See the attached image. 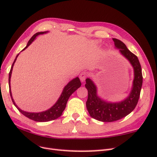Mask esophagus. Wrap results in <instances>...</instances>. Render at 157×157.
I'll return each instance as SVG.
<instances>
[{"label": "esophagus", "mask_w": 157, "mask_h": 157, "mask_svg": "<svg viewBox=\"0 0 157 157\" xmlns=\"http://www.w3.org/2000/svg\"><path fill=\"white\" fill-rule=\"evenodd\" d=\"M87 77V74L86 73V72L83 71V72H82L81 74H80V75H79V78H80V79H81V81L82 82H83L84 81H85L86 78Z\"/></svg>", "instance_id": "1"}]
</instances>
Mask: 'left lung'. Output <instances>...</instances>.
<instances>
[{"label":"left lung","instance_id":"8db88e82","mask_svg":"<svg viewBox=\"0 0 157 157\" xmlns=\"http://www.w3.org/2000/svg\"><path fill=\"white\" fill-rule=\"evenodd\" d=\"M115 47L125 58L134 70V79L128 97L119 102H109L98 95V89L91 79L87 78L86 87L88 91L87 109L91 117L102 122H113L126 117L134 110L138 103L143 84L141 66L138 58L121 40L113 38Z\"/></svg>","mask_w":157,"mask_h":157}]
</instances>
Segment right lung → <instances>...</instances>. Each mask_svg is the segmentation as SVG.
Masks as SVG:
<instances>
[{"label":"right lung","mask_w":157,"mask_h":157,"mask_svg":"<svg viewBox=\"0 0 157 157\" xmlns=\"http://www.w3.org/2000/svg\"><path fill=\"white\" fill-rule=\"evenodd\" d=\"M48 32H40V33H36L33 37H32L30 40L27 44V46L24 48V49L22 50H25L26 48L29 47L30 44H32L35 38L38 36V35L40 34H46L48 33ZM19 54L16 56V58L14 59V61L12 65L10 71L9 72V90H10V95L12 99V101H13L14 105L16 106V107L17 108L18 111L21 112V113L26 116V117L29 118L30 119H32L33 121H38V122H46V121H52L58 118L59 117L62 115L63 111L65 109V108L66 107V104L67 102L68 99L70 98L71 95L74 93L75 91L77 90L78 88L81 86L82 83L81 82H80L79 78L78 77H76L75 78L73 79L72 80L68 83L67 85L64 87L63 90L62 92L61 95L59 96V99H58V101L56 102L54 105L50 107V109H48L46 111H42V112H38V113H32V112H27L25 111L22 109H20V108L17 106V104L14 102V99L13 98V95H12V92H11V89H10V78H11V75H12V71H13V66L14 65V63L17 60L18 56Z\"/></svg>","instance_id":"add662e5"}]
</instances>
